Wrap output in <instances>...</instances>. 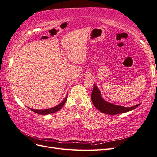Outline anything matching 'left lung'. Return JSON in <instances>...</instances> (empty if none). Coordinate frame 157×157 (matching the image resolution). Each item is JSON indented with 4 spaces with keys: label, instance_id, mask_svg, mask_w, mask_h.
<instances>
[{
    "label": "left lung",
    "instance_id": "1",
    "mask_svg": "<svg viewBox=\"0 0 157 157\" xmlns=\"http://www.w3.org/2000/svg\"><path fill=\"white\" fill-rule=\"evenodd\" d=\"M91 98L94 105L96 107L99 111H101L103 113H105L108 114V115H112L132 111L140 105V104H137V105L132 107H125L122 106L113 105L112 103L106 102L102 99L100 92H99V90L95 84H94Z\"/></svg>",
    "mask_w": 157,
    "mask_h": 157
}]
</instances>
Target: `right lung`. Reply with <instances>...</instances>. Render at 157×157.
<instances>
[{"label":"right lung","mask_w":157,"mask_h":157,"mask_svg":"<svg viewBox=\"0 0 157 157\" xmlns=\"http://www.w3.org/2000/svg\"><path fill=\"white\" fill-rule=\"evenodd\" d=\"M67 96H66V98H65L64 100L61 102L60 104L58 106H56L55 107L53 108H51V109H45V110H35V109H30L33 112H35L37 114H39V115H48V114H51V113H56L57 111H59L60 109L63 107V106L64 105V104L65 103L66 101H67Z\"/></svg>","instance_id":"1"}]
</instances>
